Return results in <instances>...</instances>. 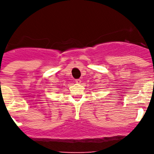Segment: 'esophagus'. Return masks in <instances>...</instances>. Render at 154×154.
<instances>
[{
    "instance_id": "1",
    "label": "esophagus",
    "mask_w": 154,
    "mask_h": 154,
    "mask_svg": "<svg viewBox=\"0 0 154 154\" xmlns=\"http://www.w3.org/2000/svg\"><path fill=\"white\" fill-rule=\"evenodd\" d=\"M75 82H76V83H78V84L81 83V79H76Z\"/></svg>"
}]
</instances>
